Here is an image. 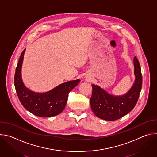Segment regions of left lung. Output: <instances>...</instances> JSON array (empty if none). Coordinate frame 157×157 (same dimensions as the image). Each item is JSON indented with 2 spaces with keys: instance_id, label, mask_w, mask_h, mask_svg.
<instances>
[{
  "instance_id": "8db88e82",
  "label": "left lung",
  "mask_w": 157,
  "mask_h": 157,
  "mask_svg": "<svg viewBox=\"0 0 157 157\" xmlns=\"http://www.w3.org/2000/svg\"><path fill=\"white\" fill-rule=\"evenodd\" d=\"M136 81L130 91L124 96H114L99 86L92 85L91 107L95 115L102 119L113 121L127 114L136 105L142 85V76L139 60L134 57Z\"/></svg>"
}]
</instances>
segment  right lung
Masks as SVG:
<instances>
[{"label":"right lung","mask_w":157,"mask_h":157,"mask_svg":"<svg viewBox=\"0 0 157 157\" xmlns=\"http://www.w3.org/2000/svg\"><path fill=\"white\" fill-rule=\"evenodd\" d=\"M25 50L21 52L16 67L14 84L18 99L30 113L40 117H53L64 110L69 93L80 82L79 79L63 83L49 92L36 93L27 88L21 80V68Z\"/></svg>","instance_id":"add662e5"}]
</instances>
